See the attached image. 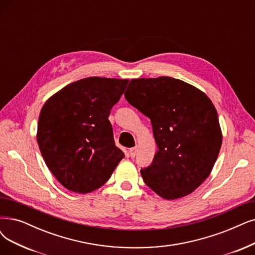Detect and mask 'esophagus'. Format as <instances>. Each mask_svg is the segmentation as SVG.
Segmentation results:
<instances>
[{
	"mask_svg": "<svg viewBox=\"0 0 255 255\" xmlns=\"http://www.w3.org/2000/svg\"><path fill=\"white\" fill-rule=\"evenodd\" d=\"M128 152H129L130 158H135L136 152H137V147H131V148H129Z\"/></svg>",
	"mask_w": 255,
	"mask_h": 255,
	"instance_id": "1",
	"label": "esophagus"
}]
</instances>
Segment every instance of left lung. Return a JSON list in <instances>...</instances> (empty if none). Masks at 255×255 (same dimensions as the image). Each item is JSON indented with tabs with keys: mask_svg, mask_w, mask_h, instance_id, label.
Returning a JSON list of instances; mask_svg holds the SVG:
<instances>
[{
	"mask_svg": "<svg viewBox=\"0 0 255 255\" xmlns=\"http://www.w3.org/2000/svg\"><path fill=\"white\" fill-rule=\"evenodd\" d=\"M125 96L150 119L158 147L151 164L140 170L144 183L167 200L189 195L210 175L222 145L211 100L167 76L131 79Z\"/></svg>",
	"mask_w": 255,
	"mask_h": 255,
	"instance_id": "obj_1",
	"label": "left lung"
}]
</instances>
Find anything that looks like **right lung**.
<instances>
[{
  "instance_id": "obj_1",
  "label": "right lung",
  "mask_w": 255,
  "mask_h": 255,
  "mask_svg": "<svg viewBox=\"0 0 255 255\" xmlns=\"http://www.w3.org/2000/svg\"><path fill=\"white\" fill-rule=\"evenodd\" d=\"M128 79L88 77L63 88L40 111L37 143L50 171L67 189L87 193L103 186L125 154L108 119Z\"/></svg>"
}]
</instances>
